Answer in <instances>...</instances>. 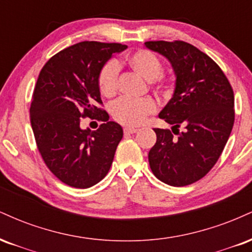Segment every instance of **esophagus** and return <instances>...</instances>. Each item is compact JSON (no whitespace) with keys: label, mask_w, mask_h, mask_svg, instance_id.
I'll list each match as a JSON object with an SVG mask.
<instances>
[{"label":"esophagus","mask_w":252,"mask_h":252,"mask_svg":"<svg viewBox=\"0 0 252 252\" xmlns=\"http://www.w3.org/2000/svg\"><path fill=\"white\" fill-rule=\"evenodd\" d=\"M139 131L138 128H134V127H125L124 128V132L128 133V134H133V133H137Z\"/></svg>","instance_id":"esophagus-1"}]
</instances>
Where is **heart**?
Wrapping results in <instances>:
<instances>
[{"label":"heart","instance_id":"1","mask_svg":"<svg viewBox=\"0 0 252 252\" xmlns=\"http://www.w3.org/2000/svg\"><path fill=\"white\" fill-rule=\"evenodd\" d=\"M127 63L134 72L150 81L158 90L165 87V80L162 78V63L158 56L146 49H140L132 53L127 58ZM118 62L109 61L100 69L97 75V86L102 95H114L118 88V75L119 67ZM157 109L156 102L150 97L140 100H131L121 97L112 103L111 114L115 120L129 126L140 125L150 114L155 113Z\"/></svg>","mask_w":252,"mask_h":252}]
</instances>
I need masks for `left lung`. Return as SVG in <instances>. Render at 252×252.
<instances>
[{"instance_id": "left-lung-1", "label": "left lung", "mask_w": 252, "mask_h": 252, "mask_svg": "<svg viewBox=\"0 0 252 252\" xmlns=\"http://www.w3.org/2000/svg\"><path fill=\"white\" fill-rule=\"evenodd\" d=\"M145 46L165 56L176 74L172 99L159 113L172 131L155 128L150 167L165 184L190 185L215 166L225 147L235 123L232 87L220 67L190 43L149 41Z\"/></svg>"}]
</instances>
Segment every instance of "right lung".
<instances>
[{
    "label": "right lung",
    "mask_w": 252,
    "mask_h": 252,
    "mask_svg": "<svg viewBox=\"0 0 252 252\" xmlns=\"http://www.w3.org/2000/svg\"><path fill=\"white\" fill-rule=\"evenodd\" d=\"M126 44L84 41L61 50L41 69L32 93L31 124L38 152L66 185L88 189L108 173L123 139L119 124L108 121L97 75ZM101 120L96 131L79 128V118Z\"/></svg>",
    "instance_id": "add662e5"
}]
</instances>
